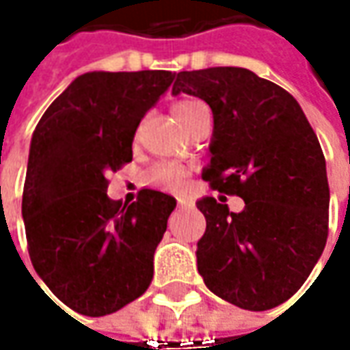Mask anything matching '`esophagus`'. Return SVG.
Segmentation results:
<instances>
[{
  "mask_svg": "<svg viewBox=\"0 0 350 350\" xmlns=\"http://www.w3.org/2000/svg\"><path fill=\"white\" fill-rule=\"evenodd\" d=\"M191 202H193V200H191L189 196H177V204H179V206H189Z\"/></svg>",
  "mask_w": 350,
  "mask_h": 350,
  "instance_id": "esophagus-1",
  "label": "esophagus"
}]
</instances>
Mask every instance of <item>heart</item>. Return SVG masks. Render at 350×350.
<instances>
[{"label": "heart", "mask_w": 350, "mask_h": 350, "mask_svg": "<svg viewBox=\"0 0 350 350\" xmlns=\"http://www.w3.org/2000/svg\"><path fill=\"white\" fill-rule=\"evenodd\" d=\"M204 105L196 99H185L173 105V115L177 118V122L181 124L185 122L189 116H193L202 109ZM189 175L191 171L187 167H183L179 163H171V161H163V163H157L152 171H150V183L159 187V189H169V191H181L183 187L189 181Z\"/></svg>", "instance_id": "1"}]
</instances>
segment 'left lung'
I'll return each instance as SVG.
<instances>
[{
	"instance_id": "obj_1",
	"label": "left lung",
	"mask_w": 350,
	"mask_h": 350,
	"mask_svg": "<svg viewBox=\"0 0 350 350\" xmlns=\"http://www.w3.org/2000/svg\"><path fill=\"white\" fill-rule=\"evenodd\" d=\"M206 101L214 115L210 167L218 193L196 202L206 218L196 265L204 284L237 308L262 312L294 296L329 234V183L314 128L286 89L245 68L179 72L173 93Z\"/></svg>"
}]
</instances>
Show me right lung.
Instances as JSON below:
<instances>
[{
  "label": "right lung",
  "mask_w": 350,
  "mask_h": 350,
  "mask_svg": "<svg viewBox=\"0 0 350 350\" xmlns=\"http://www.w3.org/2000/svg\"><path fill=\"white\" fill-rule=\"evenodd\" d=\"M173 79L163 70L79 75L34 128L23 187L29 257L81 316L115 314L152 282L175 198L144 189L122 206L107 196V175L132 161L136 128Z\"/></svg>",
  "instance_id": "obj_1"
}]
</instances>
